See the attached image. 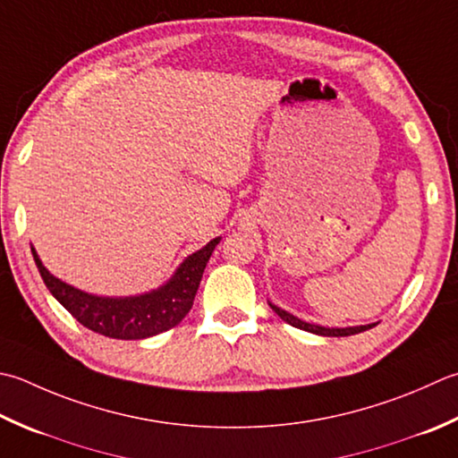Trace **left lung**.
Here are the masks:
<instances>
[{
    "mask_svg": "<svg viewBox=\"0 0 458 458\" xmlns=\"http://www.w3.org/2000/svg\"><path fill=\"white\" fill-rule=\"evenodd\" d=\"M267 303H270V308L280 316L285 324H290L293 327L298 329H303V331H310V334H316V335H321V337H347V335H355V334H361V331L365 329H371L377 324H367V326H349V327H327V326H318V324H310V321H303L300 319L298 316H293V313L282 310L280 306H276V303H272L270 300H267Z\"/></svg>",
    "mask_w": 458,
    "mask_h": 458,
    "instance_id": "obj_1",
    "label": "left lung"
}]
</instances>
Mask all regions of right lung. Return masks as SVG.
Masks as SVG:
<instances>
[{"instance_id":"1","label":"right lung","mask_w":458,"mask_h":458,"mask_svg":"<svg viewBox=\"0 0 458 458\" xmlns=\"http://www.w3.org/2000/svg\"><path fill=\"white\" fill-rule=\"evenodd\" d=\"M222 236L186 256L173 276L158 288L137 295H97L53 276L31 246L45 285L63 308L87 329L113 339H147L181 324L192 308L204 267Z\"/></svg>"}]
</instances>
